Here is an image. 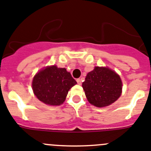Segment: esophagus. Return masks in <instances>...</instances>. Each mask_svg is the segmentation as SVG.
Instances as JSON below:
<instances>
[{
	"mask_svg": "<svg viewBox=\"0 0 151 151\" xmlns=\"http://www.w3.org/2000/svg\"><path fill=\"white\" fill-rule=\"evenodd\" d=\"M76 81H77V83H78V85H81V78H77L76 79Z\"/></svg>",
	"mask_w": 151,
	"mask_h": 151,
	"instance_id": "esophagus-1",
	"label": "esophagus"
}]
</instances>
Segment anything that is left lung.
<instances>
[{
    "mask_svg": "<svg viewBox=\"0 0 151 151\" xmlns=\"http://www.w3.org/2000/svg\"><path fill=\"white\" fill-rule=\"evenodd\" d=\"M82 88L88 102L101 108L109 106L120 97L122 82L115 72L106 67L96 66L88 73Z\"/></svg>",
    "mask_w": 151,
    "mask_h": 151,
    "instance_id": "left-lung-1",
    "label": "left lung"
}]
</instances>
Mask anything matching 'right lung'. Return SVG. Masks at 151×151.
Returning <instances> with one entry per match:
<instances>
[{
	"label": "right lung",
	"mask_w": 151,
	"mask_h": 151,
	"mask_svg": "<svg viewBox=\"0 0 151 151\" xmlns=\"http://www.w3.org/2000/svg\"><path fill=\"white\" fill-rule=\"evenodd\" d=\"M77 82L65 68L48 66L36 74L32 87L34 94L41 102L50 106H60L68 91Z\"/></svg>",
	"instance_id": "obj_1"
}]
</instances>
